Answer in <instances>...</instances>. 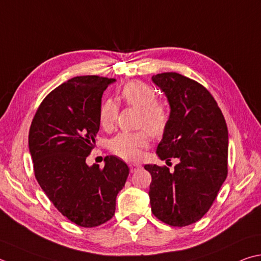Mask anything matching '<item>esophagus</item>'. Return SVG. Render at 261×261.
<instances>
[{
    "instance_id": "1",
    "label": "esophagus",
    "mask_w": 261,
    "mask_h": 261,
    "mask_svg": "<svg viewBox=\"0 0 261 261\" xmlns=\"http://www.w3.org/2000/svg\"><path fill=\"white\" fill-rule=\"evenodd\" d=\"M140 167H141V165H140V164H137V163H136V164H135V163H134V164H130V171H131V172H135L136 170L139 169Z\"/></svg>"
}]
</instances>
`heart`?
Segmentation results:
<instances>
[{
  "mask_svg": "<svg viewBox=\"0 0 261 261\" xmlns=\"http://www.w3.org/2000/svg\"><path fill=\"white\" fill-rule=\"evenodd\" d=\"M120 98L125 105L140 111L138 126L145 127L136 132H120L110 140V150L123 160H138L141 150L149 144V134L160 137L167 130L170 112L165 103L158 101V94L148 84L135 81L126 83L120 90ZM118 108L112 99L103 100L99 110V123L105 130L114 127ZM149 130L147 132L145 129Z\"/></svg>",
  "mask_w": 261,
  "mask_h": 261,
  "instance_id": "obj_1",
  "label": "heart"
}]
</instances>
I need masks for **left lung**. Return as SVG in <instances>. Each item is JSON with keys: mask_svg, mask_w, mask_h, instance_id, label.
<instances>
[{"mask_svg": "<svg viewBox=\"0 0 261 261\" xmlns=\"http://www.w3.org/2000/svg\"><path fill=\"white\" fill-rule=\"evenodd\" d=\"M162 89L170 120L158 146L161 160L178 159L173 171L146 164L153 215L173 227L192 225L209 211L228 173V130L207 89L178 73L151 76Z\"/></svg>", "mask_w": 261, "mask_h": 261, "instance_id": "8db88e82", "label": "left lung"}]
</instances>
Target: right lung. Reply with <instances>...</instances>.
<instances>
[{
  "label": "right lung",
  "mask_w": 261,
  "mask_h": 261,
  "mask_svg": "<svg viewBox=\"0 0 261 261\" xmlns=\"http://www.w3.org/2000/svg\"><path fill=\"white\" fill-rule=\"evenodd\" d=\"M114 81L87 75L60 84L41 102L28 135L37 182L61 215L85 228L112 219L129 176L116 156H106L103 168L85 162L100 125L102 93Z\"/></svg>",
  "instance_id": "right-lung-1"
}]
</instances>
